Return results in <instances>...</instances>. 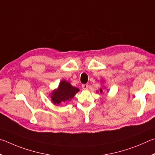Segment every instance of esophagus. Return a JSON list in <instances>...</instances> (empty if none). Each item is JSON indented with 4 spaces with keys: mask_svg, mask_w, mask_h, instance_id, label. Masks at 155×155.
Here are the masks:
<instances>
[{
    "mask_svg": "<svg viewBox=\"0 0 155 155\" xmlns=\"http://www.w3.org/2000/svg\"><path fill=\"white\" fill-rule=\"evenodd\" d=\"M82 87L84 90H87V89L88 88V85L87 84H84L82 85Z\"/></svg>",
    "mask_w": 155,
    "mask_h": 155,
    "instance_id": "34e87169",
    "label": "esophagus"
}]
</instances>
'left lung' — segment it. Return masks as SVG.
Returning <instances> with one entry per match:
<instances>
[{
	"label": "left lung",
	"instance_id": "1",
	"mask_svg": "<svg viewBox=\"0 0 155 155\" xmlns=\"http://www.w3.org/2000/svg\"><path fill=\"white\" fill-rule=\"evenodd\" d=\"M102 92H103V90H102V89L101 88V89H100V93H102Z\"/></svg>",
	"mask_w": 155,
	"mask_h": 155
}]
</instances>
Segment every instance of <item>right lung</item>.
<instances>
[{"label": "right lung", "mask_w": 155, "mask_h": 155, "mask_svg": "<svg viewBox=\"0 0 155 155\" xmlns=\"http://www.w3.org/2000/svg\"><path fill=\"white\" fill-rule=\"evenodd\" d=\"M78 91H80L79 88L71 86L67 81L62 80L58 87L51 92L50 95L51 102L56 105L64 104L71 101Z\"/></svg>", "instance_id": "1"}]
</instances>
